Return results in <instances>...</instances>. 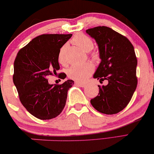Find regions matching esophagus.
Listing matches in <instances>:
<instances>
[{
	"label": "esophagus",
	"instance_id": "34e87169",
	"mask_svg": "<svg viewBox=\"0 0 154 154\" xmlns=\"http://www.w3.org/2000/svg\"><path fill=\"white\" fill-rule=\"evenodd\" d=\"M75 85L78 86H80V87H84L85 86H86V84H81V83H79V82H76V83H75Z\"/></svg>",
	"mask_w": 154,
	"mask_h": 154
}]
</instances>
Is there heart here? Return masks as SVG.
<instances>
[{
    "mask_svg": "<svg viewBox=\"0 0 154 154\" xmlns=\"http://www.w3.org/2000/svg\"><path fill=\"white\" fill-rule=\"evenodd\" d=\"M72 42L86 52H89L94 47V43L91 38L83 34H77L72 38ZM67 45H63L59 51L58 55L59 61L64 64L66 62V51ZM91 58L95 61L100 60V55L97 52H94L91 54ZM94 71V66L90 62L81 64V65H73L68 68L67 74L70 79H72L78 82H84L91 76Z\"/></svg>",
    "mask_w": 154,
    "mask_h": 154,
    "instance_id": "obj_1",
    "label": "heart"
}]
</instances>
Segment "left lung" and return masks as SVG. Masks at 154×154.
<instances>
[{
  "mask_svg": "<svg viewBox=\"0 0 154 154\" xmlns=\"http://www.w3.org/2000/svg\"><path fill=\"white\" fill-rule=\"evenodd\" d=\"M86 32L95 39L102 59L93 77L109 82L106 86L98 85L99 93L91 103L100 113L116 114L127 106L137 87L134 48L126 36L110 27L97 26Z\"/></svg>",
  "mask_w": 154,
  "mask_h": 154,
  "instance_id": "obj_1",
  "label": "left lung"
}]
</instances>
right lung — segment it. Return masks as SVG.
Here are the masks:
<instances>
[{
	"mask_svg": "<svg viewBox=\"0 0 154 154\" xmlns=\"http://www.w3.org/2000/svg\"><path fill=\"white\" fill-rule=\"evenodd\" d=\"M72 34H44L33 38L17 53L14 63L13 82L19 100L29 113L40 120H50L62 112L68 91L74 84L67 80L61 84H50L48 77L59 70L60 48ZM59 78L66 77L61 72Z\"/></svg>",
	"mask_w": 154,
	"mask_h": 154,
	"instance_id": "right-lung-1",
	"label": "right lung"
}]
</instances>
